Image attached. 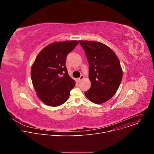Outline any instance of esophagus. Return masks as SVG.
I'll use <instances>...</instances> for the list:
<instances>
[{
	"label": "esophagus",
	"instance_id": "esophagus-1",
	"mask_svg": "<svg viewBox=\"0 0 154 154\" xmlns=\"http://www.w3.org/2000/svg\"><path fill=\"white\" fill-rule=\"evenodd\" d=\"M84 79V75H82L79 79H78V82H80L83 79Z\"/></svg>",
	"mask_w": 154,
	"mask_h": 154
}]
</instances>
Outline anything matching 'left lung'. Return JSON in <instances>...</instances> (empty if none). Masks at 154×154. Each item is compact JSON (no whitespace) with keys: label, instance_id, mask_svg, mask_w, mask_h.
Returning a JSON list of instances; mask_svg holds the SVG:
<instances>
[{"label":"left lung","instance_id":"left-lung-1","mask_svg":"<svg viewBox=\"0 0 154 154\" xmlns=\"http://www.w3.org/2000/svg\"><path fill=\"white\" fill-rule=\"evenodd\" d=\"M89 63L91 86L85 92L91 102L100 104L116 93L122 79L119 60L113 51L97 41H79Z\"/></svg>","mask_w":154,"mask_h":154}]
</instances>
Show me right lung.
Returning <instances> with one entry per match:
<instances>
[{
  "instance_id": "1",
  "label": "right lung",
  "mask_w": 154,
  "mask_h": 154,
  "mask_svg": "<svg viewBox=\"0 0 154 154\" xmlns=\"http://www.w3.org/2000/svg\"><path fill=\"white\" fill-rule=\"evenodd\" d=\"M79 44L77 41L52 42L37 55L31 68V78L39 99L47 105L63 104L75 82L69 75L66 58Z\"/></svg>"
}]
</instances>
